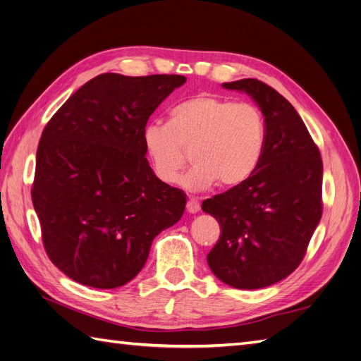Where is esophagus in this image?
Wrapping results in <instances>:
<instances>
[{"instance_id":"34e87169","label":"esophagus","mask_w":361,"mask_h":361,"mask_svg":"<svg viewBox=\"0 0 361 361\" xmlns=\"http://www.w3.org/2000/svg\"><path fill=\"white\" fill-rule=\"evenodd\" d=\"M199 209H200L199 200L197 199H188V202H187V211L190 214H195V212H199Z\"/></svg>"}]
</instances>
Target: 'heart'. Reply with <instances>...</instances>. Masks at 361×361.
I'll return each instance as SVG.
<instances>
[{"label":"heart","instance_id":"1","mask_svg":"<svg viewBox=\"0 0 361 361\" xmlns=\"http://www.w3.org/2000/svg\"><path fill=\"white\" fill-rule=\"evenodd\" d=\"M145 147L159 180L176 183L188 164L182 185L203 191L218 182L231 188L247 180L264 155L267 122L260 108L212 93L187 97L171 108L169 123L145 128Z\"/></svg>","mask_w":361,"mask_h":361}]
</instances>
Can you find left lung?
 Returning a JSON list of instances; mask_svg holds the SVG:
<instances>
[{
	"label": "left lung",
	"instance_id": "left-lung-1",
	"mask_svg": "<svg viewBox=\"0 0 361 361\" xmlns=\"http://www.w3.org/2000/svg\"><path fill=\"white\" fill-rule=\"evenodd\" d=\"M248 93L267 122V145L251 176L202 203L221 235L207 265L226 285L260 289L300 267L322 216V158L300 114L255 78L224 82Z\"/></svg>",
	"mask_w": 361,
	"mask_h": 361
}]
</instances>
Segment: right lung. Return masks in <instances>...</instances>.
<instances>
[{
    "label": "right lung",
    "mask_w": 361,
    "mask_h": 361,
    "mask_svg": "<svg viewBox=\"0 0 361 361\" xmlns=\"http://www.w3.org/2000/svg\"><path fill=\"white\" fill-rule=\"evenodd\" d=\"M182 75L102 73L43 129L31 199L49 260L96 289L126 285L152 241L180 220L187 197L152 171L143 133Z\"/></svg>",
    "instance_id": "add662e5"
}]
</instances>
